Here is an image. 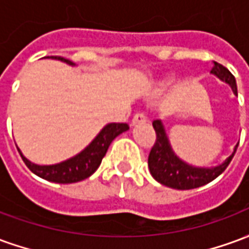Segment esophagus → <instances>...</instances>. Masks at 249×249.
Masks as SVG:
<instances>
[{
  "label": "esophagus",
  "mask_w": 249,
  "mask_h": 249,
  "mask_svg": "<svg viewBox=\"0 0 249 249\" xmlns=\"http://www.w3.org/2000/svg\"><path fill=\"white\" fill-rule=\"evenodd\" d=\"M146 123V117L142 113H136L132 119V125H140Z\"/></svg>",
  "instance_id": "obj_1"
}]
</instances>
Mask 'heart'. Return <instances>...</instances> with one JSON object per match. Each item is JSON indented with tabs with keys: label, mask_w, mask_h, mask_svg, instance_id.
Listing matches in <instances>:
<instances>
[{
	"label": "heart",
	"mask_w": 249,
	"mask_h": 249,
	"mask_svg": "<svg viewBox=\"0 0 249 249\" xmlns=\"http://www.w3.org/2000/svg\"><path fill=\"white\" fill-rule=\"evenodd\" d=\"M169 82H171V81H165V82H164V84H169Z\"/></svg>",
	"instance_id": "heart-1"
}]
</instances>
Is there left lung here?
Masks as SVG:
<instances>
[{
    "label": "left lung",
    "mask_w": 249,
    "mask_h": 249,
    "mask_svg": "<svg viewBox=\"0 0 249 249\" xmlns=\"http://www.w3.org/2000/svg\"><path fill=\"white\" fill-rule=\"evenodd\" d=\"M213 64L211 73L223 82L228 84L232 88L233 94L237 96V87L233 74L219 62ZM152 124L156 130V142L148 157V167L156 181L173 189H193L213 181L228 167L239 145L237 142L233 152L221 164H217L214 167H196L181 160L173 152L161 120H155Z\"/></svg>",
    "instance_id": "8db88e82"
}]
</instances>
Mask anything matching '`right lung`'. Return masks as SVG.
Listing matches in <instances>:
<instances>
[{"instance_id":"add662e5","label":"right lung","mask_w":249,"mask_h":249,"mask_svg":"<svg viewBox=\"0 0 249 249\" xmlns=\"http://www.w3.org/2000/svg\"><path fill=\"white\" fill-rule=\"evenodd\" d=\"M48 58H54V60L65 62V64L71 66L76 65L74 62H71V60H66L64 57L52 56L48 57ZM128 129H129L128 124H120V123L107 124L103 129L98 132V135L90 141V144L85 146L80 153H77L76 156L71 157L65 161L52 164V165L35 164L22 155L19 148H17V149H18L24 162L26 164V167L29 168L35 175H37L38 178L58 184L77 183V181H81V180H85L89 176H92L93 173L97 171L105 153L108 151L110 142L117 136L121 135L123 132H126Z\"/></svg>"}]
</instances>
